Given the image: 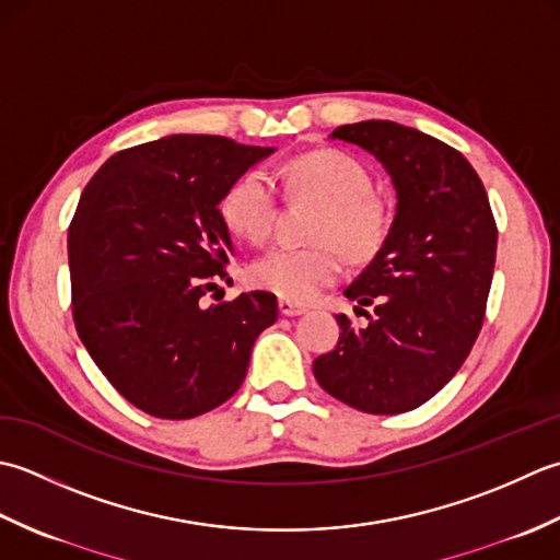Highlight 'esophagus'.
I'll list each match as a JSON object with an SVG mask.
<instances>
[{
	"label": "esophagus",
	"mask_w": 560,
	"mask_h": 560,
	"mask_svg": "<svg viewBox=\"0 0 560 560\" xmlns=\"http://www.w3.org/2000/svg\"><path fill=\"white\" fill-rule=\"evenodd\" d=\"M278 310L282 316H302L306 314V306L304 304H296L292 300H280L278 302Z\"/></svg>",
	"instance_id": "1"
}]
</instances>
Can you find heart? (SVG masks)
I'll use <instances>...</instances> for the list:
<instances>
[{
	"instance_id": "1",
	"label": "heart",
	"mask_w": 560,
	"mask_h": 560,
	"mask_svg": "<svg viewBox=\"0 0 560 560\" xmlns=\"http://www.w3.org/2000/svg\"><path fill=\"white\" fill-rule=\"evenodd\" d=\"M284 180L300 196H314L326 210L314 232L316 242H336L350 256H368L384 236V210L372 192V176L355 156L336 150H316L294 156L284 166ZM278 192L264 168H248L234 178L220 200L230 232L260 244L276 220ZM343 272V256L335 244L314 248L278 246L256 258L248 280L282 300L312 302Z\"/></svg>"
}]
</instances>
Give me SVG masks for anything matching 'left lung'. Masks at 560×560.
Masks as SVG:
<instances>
[{
    "label": "left lung",
    "instance_id": "obj_1",
    "mask_svg": "<svg viewBox=\"0 0 560 560\" xmlns=\"http://www.w3.org/2000/svg\"><path fill=\"white\" fill-rule=\"evenodd\" d=\"M392 176L396 214L372 264L343 292L374 306L355 328L338 314V346L314 360L324 392L362 413L430 401L459 372L483 324L498 230L486 188L454 147L392 120L330 132Z\"/></svg>",
    "mask_w": 560,
    "mask_h": 560
}]
</instances>
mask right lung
Instances as JSON below:
<instances>
[{
    "mask_svg": "<svg viewBox=\"0 0 560 560\" xmlns=\"http://www.w3.org/2000/svg\"><path fill=\"white\" fill-rule=\"evenodd\" d=\"M276 147L220 135H168L113 154L79 198L67 236L77 334L122 398L186 420L242 386L270 292L202 304L236 256L224 190Z\"/></svg>",
    "mask_w": 560,
    "mask_h": 560,
    "instance_id": "1",
    "label": "right lung"
}]
</instances>
